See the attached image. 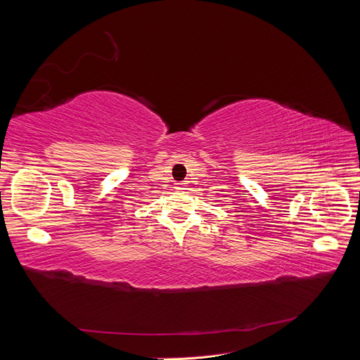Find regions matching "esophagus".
<instances>
[{
  "instance_id": "34e87169",
  "label": "esophagus",
  "mask_w": 360,
  "mask_h": 360,
  "mask_svg": "<svg viewBox=\"0 0 360 360\" xmlns=\"http://www.w3.org/2000/svg\"><path fill=\"white\" fill-rule=\"evenodd\" d=\"M176 189H179V191H184V189H188V183H184V181L176 183Z\"/></svg>"
}]
</instances>
